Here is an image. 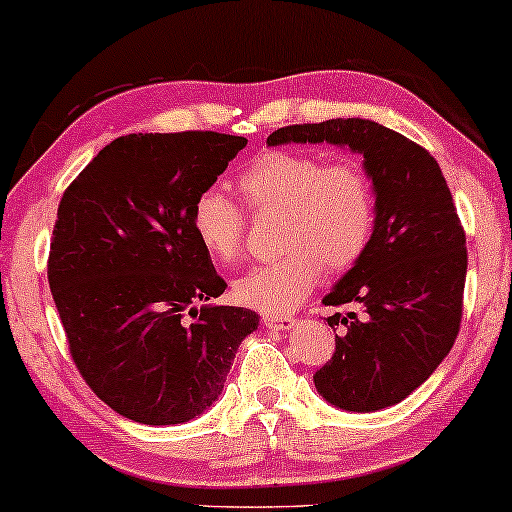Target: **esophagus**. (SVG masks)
I'll use <instances>...</instances> for the list:
<instances>
[{"instance_id": "esophagus-1", "label": "esophagus", "mask_w": 512, "mask_h": 512, "mask_svg": "<svg viewBox=\"0 0 512 512\" xmlns=\"http://www.w3.org/2000/svg\"><path fill=\"white\" fill-rule=\"evenodd\" d=\"M293 324H296V319L293 317H275V314H265L263 317V326L265 328H272V331H289V328H293Z\"/></svg>"}]
</instances>
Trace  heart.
Returning <instances> with one entry per match:
<instances>
[{"label":"heart","mask_w":512,"mask_h":512,"mask_svg":"<svg viewBox=\"0 0 512 512\" xmlns=\"http://www.w3.org/2000/svg\"><path fill=\"white\" fill-rule=\"evenodd\" d=\"M235 184L254 212L279 214L277 247L284 249L233 284L235 298L251 310H296L321 270L345 272L366 254L377 207L375 184L359 160L324 163L317 153L275 149L251 160ZM191 228L214 263L233 265L240 258L247 216L219 188L195 198Z\"/></svg>","instance_id":"obj_1"}]
</instances>
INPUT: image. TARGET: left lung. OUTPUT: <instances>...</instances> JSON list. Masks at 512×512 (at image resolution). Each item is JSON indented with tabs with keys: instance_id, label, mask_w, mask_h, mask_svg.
Here are the masks:
<instances>
[{
	"instance_id": "obj_1",
	"label": "left lung",
	"mask_w": 512,
	"mask_h": 512,
	"mask_svg": "<svg viewBox=\"0 0 512 512\" xmlns=\"http://www.w3.org/2000/svg\"><path fill=\"white\" fill-rule=\"evenodd\" d=\"M338 144L361 153L375 184V230L324 305L359 312L328 317L335 352L314 387L335 408L373 412L401 403L429 380L457 340L466 284V235L436 158L366 118L286 125L279 144Z\"/></svg>"
}]
</instances>
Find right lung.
I'll return each instance as SVG.
<instances>
[{
  "mask_svg": "<svg viewBox=\"0 0 512 512\" xmlns=\"http://www.w3.org/2000/svg\"><path fill=\"white\" fill-rule=\"evenodd\" d=\"M247 139L209 130L125 135L62 193L48 284L69 354L97 398L139 424H184L219 398L247 307L195 240L191 209Z\"/></svg>",
  "mask_w": 512,
  "mask_h": 512,
  "instance_id": "add662e5",
  "label": "right lung"
}]
</instances>
